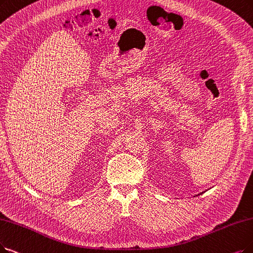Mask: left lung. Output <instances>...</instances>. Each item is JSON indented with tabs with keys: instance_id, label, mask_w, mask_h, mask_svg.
<instances>
[{
	"instance_id": "left-lung-1",
	"label": "left lung",
	"mask_w": 253,
	"mask_h": 253,
	"mask_svg": "<svg viewBox=\"0 0 253 253\" xmlns=\"http://www.w3.org/2000/svg\"><path fill=\"white\" fill-rule=\"evenodd\" d=\"M200 194H201V193H200Z\"/></svg>"
}]
</instances>
